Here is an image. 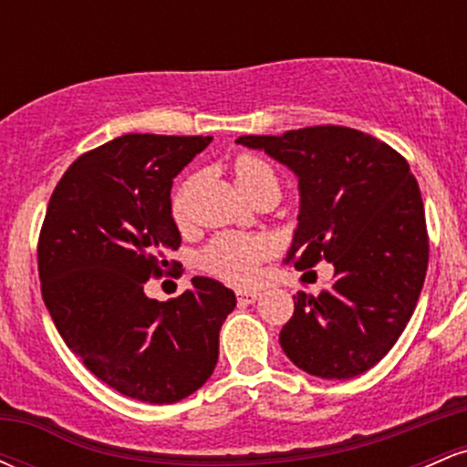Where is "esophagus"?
I'll return each mask as SVG.
<instances>
[{
    "mask_svg": "<svg viewBox=\"0 0 467 467\" xmlns=\"http://www.w3.org/2000/svg\"><path fill=\"white\" fill-rule=\"evenodd\" d=\"M256 298H259V292H245V289H239V292H237V301H239L241 305L254 303Z\"/></svg>",
    "mask_w": 467,
    "mask_h": 467,
    "instance_id": "1",
    "label": "esophagus"
}]
</instances>
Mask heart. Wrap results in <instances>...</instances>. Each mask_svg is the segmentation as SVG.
Here are the masks:
<instances>
[{
  "label": "heart",
  "instance_id": "obj_1",
  "mask_svg": "<svg viewBox=\"0 0 467 467\" xmlns=\"http://www.w3.org/2000/svg\"><path fill=\"white\" fill-rule=\"evenodd\" d=\"M234 175H237V184L245 195L259 191V189H276L278 178L275 166L265 162L264 158L252 153L239 155L234 162ZM173 217H184L186 208V191L180 189L175 192L173 203ZM275 245L265 237H245V234H222L208 248L203 250L202 264L208 272L223 278V281L234 283V285H248L259 276V267L264 259L272 254Z\"/></svg>",
  "mask_w": 467,
  "mask_h": 467
}]
</instances>
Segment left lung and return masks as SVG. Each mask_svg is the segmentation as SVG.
Segmentation results:
<instances>
[{
  "label": "left lung",
  "instance_id": "left-lung-1",
  "mask_svg": "<svg viewBox=\"0 0 467 467\" xmlns=\"http://www.w3.org/2000/svg\"><path fill=\"white\" fill-rule=\"evenodd\" d=\"M298 178L301 213L285 261L334 264L318 296L298 292L283 351L309 375L349 379L378 364L415 312L428 267L423 202L410 166L387 142L337 125L241 136Z\"/></svg>",
  "mask_w": 467,
  "mask_h": 467
}]
</instances>
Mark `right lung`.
Masks as SVG:
<instances>
[{
    "label": "right lung",
    "mask_w": 467,
    "mask_h": 467,
    "mask_svg": "<svg viewBox=\"0 0 467 467\" xmlns=\"http://www.w3.org/2000/svg\"><path fill=\"white\" fill-rule=\"evenodd\" d=\"M211 136L127 133L83 153L58 180L39 234L44 303L96 378L127 398L173 404L211 378L233 289L195 276L171 301L144 294L182 244L171 186Z\"/></svg>",
    "instance_id": "right-lung-1"
}]
</instances>
